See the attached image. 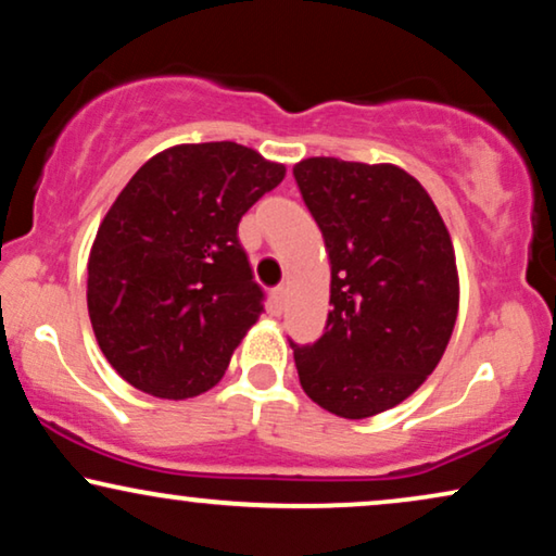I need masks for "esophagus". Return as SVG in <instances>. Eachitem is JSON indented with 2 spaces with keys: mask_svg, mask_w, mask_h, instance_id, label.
Masks as SVG:
<instances>
[{
  "mask_svg": "<svg viewBox=\"0 0 556 556\" xmlns=\"http://www.w3.org/2000/svg\"><path fill=\"white\" fill-rule=\"evenodd\" d=\"M269 300H271V313L274 315L282 313V307H285V287H274Z\"/></svg>",
  "mask_w": 556,
  "mask_h": 556,
  "instance_id": "esophagus-1",
  "label": "esophagus"
}]
</instances>
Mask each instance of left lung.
<instances>
[{"label": "left lung", "instance_id": "left-lung-1", "mask_svg": "<svg viewBox=\"0 0 556 556\" xmlns=\"http://www.w3.org/2000/svg\"><path fill=\"white\" fill-rule=\"evenodd\" d=\"M330 262L326 333L294 349L307 397L369 418L410 397L444 356L459 311L452 236L420 181L395 164H294Z\"/></svg>", "mask_w": 556, "mask_h": 556}]
</instances>
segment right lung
I'll return each instance as SVG.
<instances>
[{
	"label": "right lung",
	"instance_id": "obj_1",
	"mask_svg": "<svg viewBox=\"0 0 556 556\" xmlns=\"http://www.w3.org/2000/svg\"><path fill=\"white\" fill-rule=\"evenodd\" d=\"M287 168L233 140L181 143L132 174L100 223L87 307L112 369L140 392L197 397L264 313L238 223Z\"/></svg>",
	"mask_w": 556,
	"mask_h": 556
}]
</instances>
